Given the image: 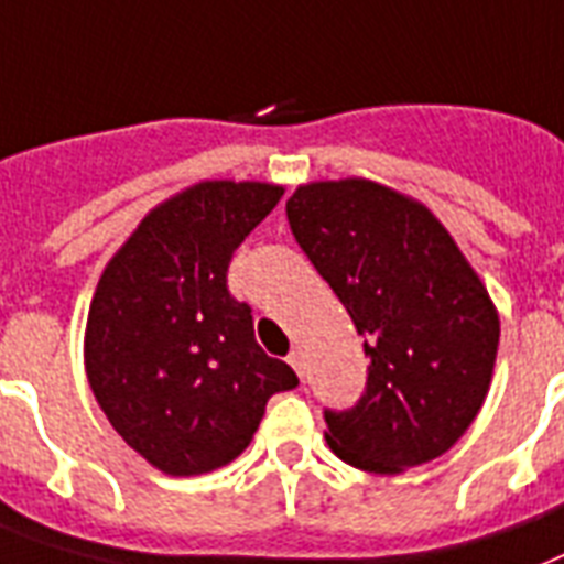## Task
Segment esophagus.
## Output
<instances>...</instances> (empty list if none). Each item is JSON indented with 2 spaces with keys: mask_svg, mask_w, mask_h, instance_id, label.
<instances>
[{
  "mask_svg": "<svg viewBox=\"0 0 564 564\" xmlns=\"http://www.w3.org/2000/svg\"><path fill=\"white\" fill-rule=\"evenodd\" d=\"M286 361L295 368L297 377H304V354H301V350H292V354L286 356Z\"/></svg>",
  "mask_w": 564,
  "mask_h": 564,
  "instance_id": "obj_1",
  "label": "esophagus"
}]
</instances>
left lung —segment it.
Returning <instances> with one entry per match:
<instances>
[{"label":"left lung","mask_w":564,"mask_h":564,"mask_svg":"<svg viewBox=\"0 0 564 564\" xmlns=\"http://www.w3.org/2000/svg\"><path fill=\"white\" fill-rule=\"evenodd\" d=\"M286 217L370 359L354 409L324 411L329 448L377 475L441 457L492 382L501 324L487 286L432 210L370 178L301 185Z\"/></svg>","instance_id":"8db88e82"}]
</instances>
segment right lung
Returning <instances> with one entry per match:
<instances>
[{"label":"right lung","instance_id":"obj_1","mask_svg":"<svg viewBox=\"0 0 564 564\" xmlns=\"http://www.w3.org/2000/svg\"><path fill=\"white\" fill-rule=\"evenodd\" d=\"M283 187L199 182L155 205L116 251L86 318V377L127 446L164 475L231 464L295 370L254 341L228 292L231 254Z\"/></svg>","mask_w":564,"mask_h":564}]
</instances>
